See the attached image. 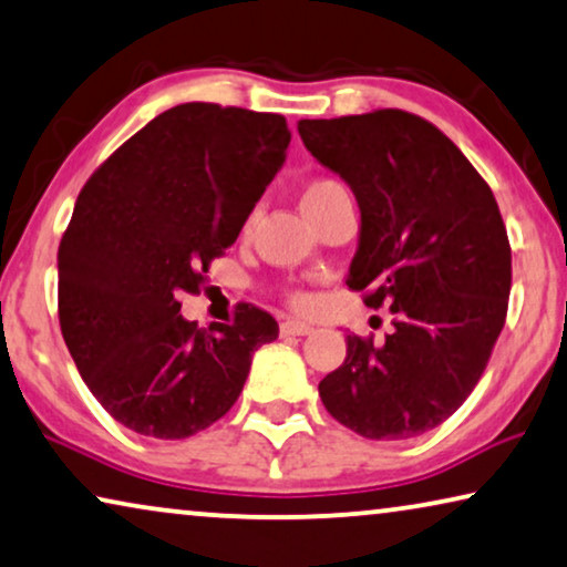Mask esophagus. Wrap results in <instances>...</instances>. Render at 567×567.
Masks as SVG:
<instances>
[{"label":"esophagus","mask_w":567,"mask_h":567,"mask_svg":"<svg viewBox=\"0 0 567 567\" xmlns=\"http://www.w3.org/2000/svg\"><path fill=\"white\" fill-rule=\"evenodd\" d=\"M280 331L285 336H310L312 333V326L306 323V320H295V318H287L285 323L280 326Z\"/></svg>","instance_id":"obj_1"}]
</instances>
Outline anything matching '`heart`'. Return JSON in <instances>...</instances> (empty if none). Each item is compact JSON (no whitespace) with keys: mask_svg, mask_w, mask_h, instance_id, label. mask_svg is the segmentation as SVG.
<instances>
[{"mask_svg":"<svg viewBox=\"0 0 567 567\" xmlns=\"http://www.w3.org/2000/svg\"><path fill=\"white\" fill-rule=\"evenodd\" d=\"M336 190H343V185L336 183V181H326V177H323V181H312L306 188V193H302V203L323 198V196H328V193H336Z\"/></svg>","mask_w":567,"mask_h":567,"instance_id":"heart-1","label":"heart"}]
</instances>
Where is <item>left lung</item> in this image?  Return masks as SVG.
Returning <instances> with one entry per match:
<instances>
[{
	"instance_id": "left-lung-1",
	"label": "left lung",
	"mask_w": 567,
	"mask_h": 567,
	"mask_svg": "<svg viewBox=\"0 0 567 567\" xmlns=\"http://www.w3.org/2000/svg\"><path fill=\"white\" fill-rule=\"evenodd\" d=\"M298 132L359 203L346 285L394 316L384 343L346 336L320 400L369 441L427 433L466 402L504 328L512 249L494 193L437 126L400 109Z\"/></svg>"
}]
</instances>
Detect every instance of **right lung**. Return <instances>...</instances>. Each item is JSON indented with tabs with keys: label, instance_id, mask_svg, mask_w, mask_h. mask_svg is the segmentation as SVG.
I'll return each mask as SVG.
<instances>
[{
	"label": "right lung",
	"instance_id": "1",
	"mask_svg": "<svg viewBox=\"0 0 567 567\" xmlns=\"http://www.w3.org/2000/svg\"><path fill=\"white\" fill-rule=\"evenodd\" d=\"M287 147L280 114L193 101L142 126L83 185L58 249V316L83 382L124 427L183 441L214 425L280 333L249 306L234 326L196 328L177 298L200 290Z\"/></svg>",
	"mask_w": 567,
	"mask_h": 567
}]
</instances>
